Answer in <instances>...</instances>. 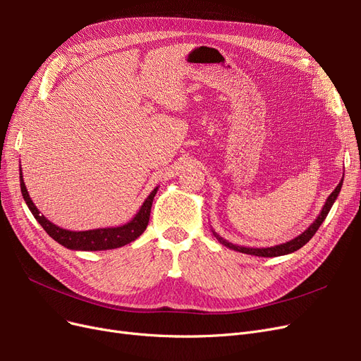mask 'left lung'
I'll return each instance as SVG.
<instances>
[{
  "instance_id": "8db88e82",
  "label": "left lung",
  "mask_w": 361,
  "mask_h": 361,
  "mask_svg": "<svg viewBox=\"0 0 361 361\" xmlns=\"http://www.w3.org/2000/svg\"><path fill=\"white\" fill-rule=\"evenodd\" d=\"M342 183H343V179L338 182L337 187L334 188V191L329 195V199H326L324 207L321 214L318 215V218L309 226L307 231H304L301 235H298L297 238H293L292 241L289 243H285V244H280V245H274V247H267V248H251V247H241V245H235L232 243H227L226 239H223L220 235H216L214 231V235L215 238L220 241L223 245L232 248L235 251H239V253H245V255H251V256H259V257H277V256H283V255H289V253H293V251L300 250L302 245L307 244L312 236L316 233V231H318L319 226L324 223V220L326 218V215H329L330 209L333 203L336 202L338 192H341V188H342Z\"/></svg>"
}]
</instances>
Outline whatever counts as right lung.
Returning <instances> with one entry per match:
<instances>
[{
	"mask_svg": "<svg viewBox=\"0 0 361 361\" xmlns=\"http://www.w3.org/2000/svg\"><path fill=\"white\" fill-rule=\"evenodd\" d=\"M20 192L24 195V200L28 204L31 214L35 215L39 224L45 228V232L61 245L71 250H84V251H97V250H113L123 247L129 243L135 241V239L146 231L149 224V216L152 203L158 191V187L149 194V197L141 204L140 211L129 223L118 226V227H105V228H94V231H84V232H72L61 228L56 224H52L48 218L40 215V211L30 199L27 187L23 179V171H20Z\"/></svg>",
	"mask_w": 361,
	"mask_h": 361,
	"instance_id": "1",
	"label": "right lung"
}]
</instances>
